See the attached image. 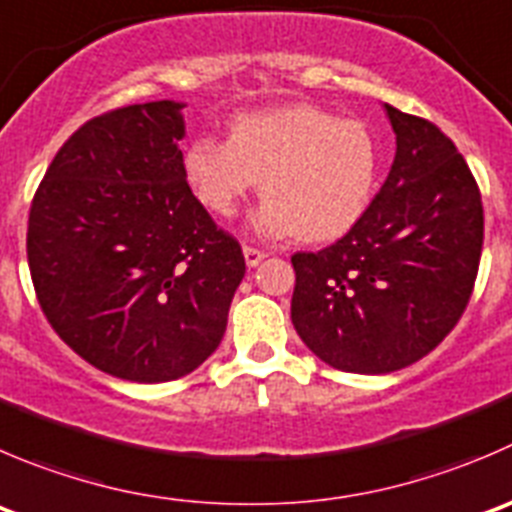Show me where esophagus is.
<instances>
[{"label":"esophagus","mask_w":512,"mask_h":512,"mask_svg":"<svg viewBox=\"0 0 512 512\" xmlns=\"http://www.w3.org/2000/svg\"><path fill=\"white\" fill-rule=\"evenodd\" d=\"M242 252H245V262H247V267H257V265H260L262 260H265V252L257 250V247L245 245V247H242Z\"/></svg>","instance_id":"1"}]
</instances>
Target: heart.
<instances>
[{
	"instance_id": "obj_1",
	"label": "heart",
	"mask_w": 512,
	"mask_h": 512,
	"mask_svg": "<svg viewBox=\"0 0 512 512\" xmlns=\"http://www.w3.org/2000/svg\"><path fill=\"white\" fill-rule=\"evenodd\" d=\"M380 157L377 135L362 119L287 104L240 114L227 140H192L182 172L197 202L217 217L235 215L262 180L267 200L252 217L260 235L332 242L365 217Z\"/></svg>"
}]
</instances>
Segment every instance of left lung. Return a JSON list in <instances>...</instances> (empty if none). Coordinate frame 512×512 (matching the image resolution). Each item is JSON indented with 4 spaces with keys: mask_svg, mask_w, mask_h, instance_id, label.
Segmentation results:
<instances>
[{
    "mask_svg": "<svg viewBox=\"0 0 512 512\" xmlns=\"http://www.w3.org/2000/svg\"><path fill=\"white\" fill-rule=\"evenodd\" d=\"M390 175L335 245L292 255V325L327 365L382 375L428 355L458 325L483 250V202L433 122L385 104Z\"/></svg>",
    "mask_w": 512,
    "mask_h": 512,
    "instance_id": "1",
    "label": "left lung"
}]
</instances>
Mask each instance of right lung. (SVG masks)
<instances>
[{
	"instance_id": "obj_1",
	"label": "right lung",
	"mask_w": 512,
	"mask_h": 512,
	"mask_svg": "<svg viewBox=\"0 0 512 512\" xmlns=\"http://www.w3.org/2000/svg\"><path fill=\"white\" fill-rule=\"evenodd\" d=\"M182 107L160 99L84 122L29 210V272L49 325L122 380L167 382L200 367L245 277L240 242L182 172Z\"/></svg>"
}]
</instances>
